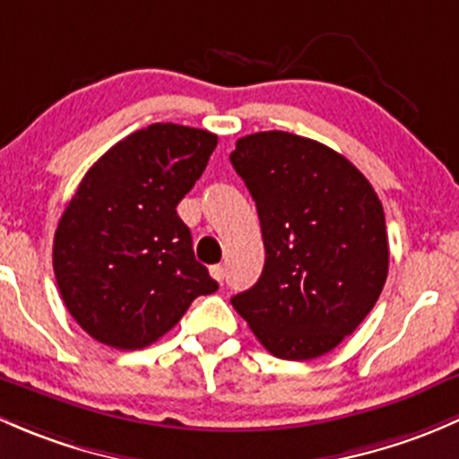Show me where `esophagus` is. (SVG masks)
<instances>
[{
    "label": "esophagus",
    "mask_w": 459,
    "mask_h": 459,
    "mask_svg": "<svg viewBox=\"0 0 459 459\" xmlns=\"http://www.w3.org/2000/svg\"><path fill=\"white\" fill-rule=\"evenodd\" d=\"M210 273H212V278H214V281L223 282V278H225V267H223V264H214V267H210Z\"/></svg>",
    "instance_id": "obj_1"
}]
</instances>
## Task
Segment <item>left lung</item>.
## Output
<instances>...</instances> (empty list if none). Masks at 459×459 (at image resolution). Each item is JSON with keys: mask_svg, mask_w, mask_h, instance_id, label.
Listing matches in <instances>:
<instances>
[{"mask_svg": "<svg viewBox=\"0 0 459 459\" xmlns=\"http://www.w3.org/2000/svg\"><path fill=\"white\" fill-rule=\"evenodd\" d=\"M230 160L256 203L264 243L261 278L231 305L276 358L325 356L385 287L380 198L351 160L290 132L243 136Z\"/></svg>", "mask_w": 459, "mask_h": 459, "instance_id": "8db88e82", "label": "left lung"}]
</instances>
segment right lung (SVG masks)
<instances>
[{"instance_id":"1","label":"right lung","mask_w":459,"mask_h":459,"mask_svg":"<svg viewBox=\"0 0 459 459\" xmlns=\"http://www.w3.org/2000/svg\"><path fill=\"white\" fill-rule=\"evenodd\" d=\"M216 143L207 130L152 124L112 145L82 178L56 225L53 267L70 316L94 340L148 347L192 300L219 290L177 214Z\"/></svg>"}]
</instances>
